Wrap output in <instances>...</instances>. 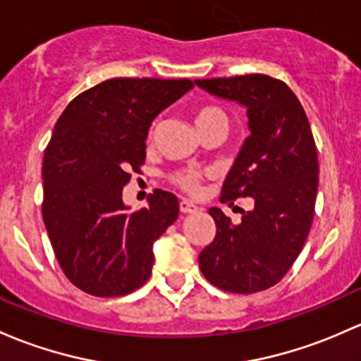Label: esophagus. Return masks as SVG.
<instances>
[{
    "instance_id": "esophagus-1",
    "label": "esophagus",
    "mask_w": 361,
    "mask_h": 361,
    "mask_svg": "<svg viewBox=\"0 0 361 361\" xmlns=\"http://www.w3.org/2000/svg\"><path fill=\"white\" fill-rule=\"evenodd\" d=\"M180 211L183 212V214H192V212L199 211V206H195V204H193L192 200L181 199L180 200Z\"/></svg>"
}]
</instances>
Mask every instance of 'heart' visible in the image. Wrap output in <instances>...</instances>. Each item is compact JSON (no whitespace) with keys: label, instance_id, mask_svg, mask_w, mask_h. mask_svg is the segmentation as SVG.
Instances as JSON below:
<instances>
[{"label":"heart","instance_id":"1","mask_svg":"<svg viewBox=\"0 0 361 361\" xmlns=\"http://www.w3.org/2000/svg\"><path fill=\"white\" fill-rule=\"evenodd\" d=\"M193 121H195V128H202L206 124L216 123V121H221V123H228L226 119V114L218 107H200L195 111V116H193ZM174 185L181 188V190L188 192V193H195L199 190V183H200V174L193 169H183V171H176V173L171 176Z\"/></svg>","mask_w":361,"mask_h":361}]
</instances>
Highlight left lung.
<instances>
[{
	"label": "left lung",
	"instance_id": "8db88e82",
	"mask_svg": "<svg viewBox=\"0 0 361 361\" xmlns=\"http://www.w3.org/2000/svg\"><path fill=\"white\" fill-rule=\"evenodd\" d=\"M195 86L247 109L250 135L223 183L221 202L250 197L254 207L233 225L218 207L214 240L199 267L218 289L252 294L283 279L313 221L318 155L305 109L286 82L264 74L195 79Z\"/></svg>",
	"mask_w": 361,
	"mask_h": 361
}]
</instances>
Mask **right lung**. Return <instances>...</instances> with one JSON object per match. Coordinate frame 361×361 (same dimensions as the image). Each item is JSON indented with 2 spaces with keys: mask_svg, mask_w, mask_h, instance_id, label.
<instances>
[{
  "mask_svg": "<svg viewBox=\"0 0 361 361\" xmlns=\"http://www.w3.org/2000/svg\"><path fill=\"white\" fill-rule=\"evenodd\" d=\"M192 88L188 79L114 78L75 97L56 121L43 159V221L78 289L117 298L149 280L154 242L180 202L155 190L130 214L123 188L145 162L152 121Z\"/></svg>",
  "mask_w": 361,
  "mask_h": 361,
  "instance_id": "add662e5",
  "label": "right lung"
}]
</instances>
